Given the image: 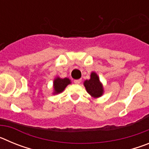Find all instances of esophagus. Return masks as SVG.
Segmentation results:
<instances>
[{
  "label": "esophagus",
  "mask_w": 149,
  "mask_h": 149,
  "mask_svg": "<svg viewBox=\"0 0 149 149\" xmlns=\"http://www.w3.org/2000/svg\"><path fill=\"white\" fill-rule=\"evenodd\" d=\"M74 84H79L81 82V79H77V80H74Z\"/></svg>",
  "instance_id": "esophagus-1"
}]
</instances>
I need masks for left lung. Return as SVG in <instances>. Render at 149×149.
<instances>
[{
	"instance_id": "8db88e82",
	"label": "left lung",
	"mask_w": 149,
	"mask_h": 149,
	"mask_svg": "<svg viewBox=\"0 0 149 149\" xmlns=\"http://www.w3.org/2000/svg\"><path fill=\"white\" fill-rule=\"evenodd\" d=\"M84 86L87 93L94 98H98L103 94V86L100 83L98 75L95 72L91 74V78L89 81L84 82Z\"/></svg>"
}]
</instances>
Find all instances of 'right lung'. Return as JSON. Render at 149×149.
<instances>
[{
	"label": "right lung",
	"instance_id": "right-lung-1",
	"mask_svg": "<svg viewBox=\"0 0 149 149\" xmlns=\"http://www.w3.org/2000/svg\"><path fill=\"white\" fill-rule=\"evenodd\" d=\"M71 84L70 80L68 78H60L57 77L54 81V94H58L62 93L65 88Z\"/></svg>",
	"mask_w": 149,
	"mask_h": 149
}]
</instances>
